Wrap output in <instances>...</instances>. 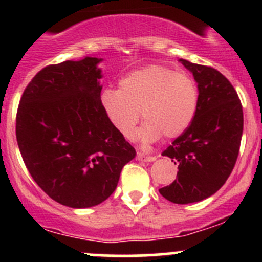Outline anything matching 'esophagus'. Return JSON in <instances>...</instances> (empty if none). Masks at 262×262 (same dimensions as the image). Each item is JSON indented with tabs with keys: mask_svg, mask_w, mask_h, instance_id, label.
I'll return each mask as SVG.
<instances>
[{
	"mask_svg": "<svg viewBox=\"0 0 262 262\" xmlns=\"http://www.w3.org/2000/svg\"><path fill=\"white\" fill-rule=\"evenodd\" d=\"M137 158H138V161H141V162H153V161L156 160V157H153V156H146L143 155V153H137Z\"/></svg>",
	"mask_w": 262,
	"mask_h": 262,
	"instance_id": "esophagus-1",
	"label": "esophagus"
}]
</instances>
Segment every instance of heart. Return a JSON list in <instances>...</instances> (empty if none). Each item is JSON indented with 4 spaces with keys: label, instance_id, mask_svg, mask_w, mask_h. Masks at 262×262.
<instances>
[{
    "label": "heart",
    "instance_id": "b5f03b06",
    "mask_svg": "<svg viewBox=\"0 0 262 262\" xmlns=\"http://www.w3.org/2000/svg\"><path fill=\"white\" fill-rule=\"evenodd\" d=\"M199 101L196 82L165 66H148L119 81V90L106 89L100 96L105 116L120 136L130 138L139 113L143 126L138 137L156 142L181 136L194 119Z\"/></svg>",
    "mask_w": 262,
    "mask_h": 262
}]
</instances>
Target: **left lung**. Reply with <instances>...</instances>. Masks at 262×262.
Here are the masks:
<instances>
[{
	"mask_svg": "<svg viewBox=\"0 0 262 262\" xmlns=\"http://www.w3.org/2000/svg\"><path fill=\"white\" fill-rule=\"evenodd\" d=\"M180 62L196 81L199 101L189 128L162 152L179 171L160 194L175 204H190L212 196L231 175L241 146L244 112L236 90L219 71Z\"/></svg>",
	"mask_w": 262,
	"mask_h": 262,
	"instance_id": "8db88e82",
	"label": "left lung"
}]
</instances>
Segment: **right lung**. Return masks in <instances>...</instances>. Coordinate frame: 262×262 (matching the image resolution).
I'll list each match as a JSON object with an SVG mask.
<instances>
[{"label": "right lung", "mask_w": 262, "mask_h": 262, "mask_svg": "<svg viewBox=\"0 0 262 262\" xmlns=\"http://www.w3.org/2000/svg\"><path fill=\"white\" fill-rule=\"evenodd\" d=\"M101 58L47 66L26 86L16 115V139L26 168L53 200L90 208L114 192L136 149L105 116Z\"/></svg>", "instance_id": "1"}]
</instances>
